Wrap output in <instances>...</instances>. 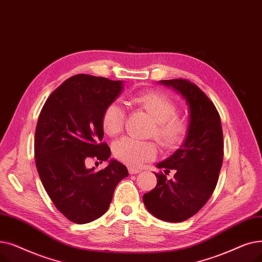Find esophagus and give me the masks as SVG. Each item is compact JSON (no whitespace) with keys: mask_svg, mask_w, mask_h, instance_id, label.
<instances>
[{"mask_svg":"<svg viewBox=\"0 0 262 262\" xmlns=\"http://www.w3.org/2000/svg\"><path fill=\"white\" fill-rule=\"evenodd\" d=\"M129 172L131 173V175H133V173H139V172H141V169L134 168V167H129Z\"/></svg>","mask_w":262,"mask_h":262,"instance_id":"1","label":"esophagus"}]
</instances>
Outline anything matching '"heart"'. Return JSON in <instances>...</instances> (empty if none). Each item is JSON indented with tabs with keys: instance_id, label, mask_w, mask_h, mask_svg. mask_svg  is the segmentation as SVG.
I'll return each instance as SVG.
<instances>
[{
	"instance_id": "obj_1",
	"label": "heart",
	"mask_w": 262,
	"mask_h": 262,
	"mask_svg": "<svg viewBox=\"0 0 262 262\" xmlns=\"http://www.w3.org/2000/svg\"><path fill=\"white\" fill-rule=\"evenodd\" d=\"M131 103L145 111L154 120L149 135L155 136L160 145L171 150L179 147L186 138L189 122L178 115V105L173 99L161 91H144L130 98ZM124 111L118 101L111 102L102 114V128L110 136L123 131ZM115 157L130 166H141L158 156V145L154 141H138L124 138L113 146Z\"/></svg>"
}]
</instances>
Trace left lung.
<instances>
[{"label": "left lung", "mask_w": 262, "mask_h": 262, "mask_svg": "<svg viewBox=\"0 0 262 262\" xmlns=\"http://www.w3.org/2000/svg\"><path fill=\"white\" fill-rule=\"evenodd\" d=\"M188 101L190 124L183 145L158 164L156 188L144 194L143 202L154 216L166 222H183L195 215L212 195L224 157L221 117L214 103L199 87L186 79L163 80ZM176 170L171 180L166 175Z\"/></svg>", "instance_id": "8db88e82"}]
</instances>
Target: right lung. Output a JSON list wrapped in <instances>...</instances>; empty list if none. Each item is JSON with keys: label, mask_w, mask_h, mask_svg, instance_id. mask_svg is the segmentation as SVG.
Wrapping results in <instances>:
<instances>
[{"label": "right lung", "mask_w": 262, "mask_h": 262, "mask_svg": "<svg viewBox=\"0 0 262 262\" xmlns=\"http://www.w3.org/2000/svg\"><path fill=\"white\" fill-rule=\"evenodd\" d=\"M122 91L120 81L77 74L49 96L35 131V162L43 188L60 213L76 224L103 215L128 169L112 160L94 171L86 162L102 163L111 149L102 142V114Z\"/></svg>", "instance_id": "obj_1"}]
</instances>
